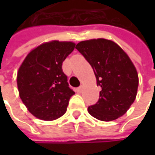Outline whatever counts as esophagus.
<instances>
[{"instance_id": "obj_1", "label": "esophagus", "mask_w": 155, "mask_h": 155, "mask_svg": "<svg viewBox=\"0 0 155 155\" xmlns=\"http://www.w3.org/2000/svg\"><path fill=\"white\" fill-rule=\"evenodd\" d=\"M82 91H83V86L81 85V86H79L78 89H77V92L78 93H81L82 92Z\"/></svg>"}]
</instances>
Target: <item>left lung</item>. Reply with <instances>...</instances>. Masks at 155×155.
Returning <instances> with one entry per match:
<instances>
[{
  "instance_id": "obj_1",
  "label": "left lung",
  "mask_w": 155,
  "mask_h": 155,
  "mask_svg": "<svg viewBox=\"0 0 155 155\" xmlns=\"http://www.w3.org/2000/svg\"><path fill=\"white\" fill-rule=\"evenodd\" d=\"M76 49L91 65L97 86L102 88L97 103L89 106V113L104 122L123 116L134 103L139 84L130 58L119 45L108 39L81 41Z\"/></svg>"
}]
</instances>
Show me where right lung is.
Returning a JSON list of instances; mask_svg holds the SVG:
<instances>
[{"label": "right lung", "instance_id": "1", "mask_svg": "<svg viewBox=\"0 0 155 155\" xmlns=\"http://www.w3.org/2000/svg\"><path fill=\"white\" fill-rule=\"evenodd\" d=\"M72 42L51 41L33 49L17 74L20 97L37 118L52 121L62 116L75 92L64 73V60L74 50Z\"/></svg>", "mask_w": 155, "mask_h": 155}]
</instances>
